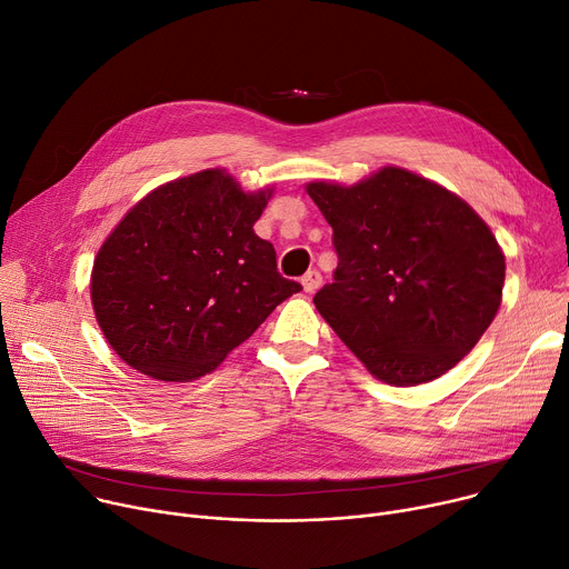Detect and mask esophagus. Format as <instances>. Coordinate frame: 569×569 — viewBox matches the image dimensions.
Instances as JSON below:
<instances>
[{"label":"esophagus","instance_id":"1","mask_svg":"<svg viewBox=\"0 0 569 569\" xmlns=\"http://www.w3.org/2000/svg\"><path fill=\"white\" fill-rule=\"evenodd\" d=\"M301 286L306 292H316L320 286H322V274L318 270H308L303 277H301Z\"/></svg>","mask_w":569,"mask_h":569}]
</instances>
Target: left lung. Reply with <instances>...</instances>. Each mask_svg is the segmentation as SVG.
Wrapping results in <instances>:
<instances>
[{
    "label": "left lung",
    "mask_w": 569,
    "mask_h": 569,
    "mask_svg": "<svg viewBox=\"0 0 569 569\" xmlns=\"http://www.w3.org/2000/svg\"><path fill=\"white\" fill-rule=\"evenodd\" d=\"M306 192L333 229L338 268L313 303L390 386L442 377L495 320L506 277L490 227L447 188L401 168Z\"/></svg>",
    "instance_id": "1"
}]
</instances>
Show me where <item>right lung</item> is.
Returning a JSON list of instances; mask_svg holds the SVG:
<instances>
[{"label":"right lung","instance_id":"right-lung-1","mask_svg":"<svg viewBox=\"0 0 569 569\" xmlns=\"http://www.w3.org/2000/svg\"><path fill=\"white\" fill-rule=\"evenodd\" d=\"M270 194L203 170L151 190L122 218L97 251L90 299L124 363L159 381H194L301 290L253 233Z\"/></svg>","mask_w":569,"mask_h":569}]
</instances>
